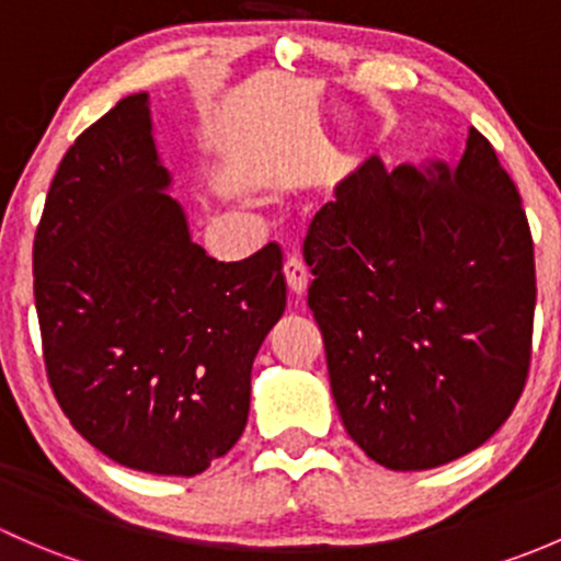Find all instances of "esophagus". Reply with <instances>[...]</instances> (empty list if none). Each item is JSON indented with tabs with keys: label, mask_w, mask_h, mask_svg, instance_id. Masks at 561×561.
<instances>
[{
	"label": "esophagus",
	"mask_w": 561,
	"mask_h": 561,
	"mask_svg": "<svg viewBox=\"0 0 561 561\" xmlns=\"http://www.w3.org/2000/svg\"><path fill=\"white\" fill-rule=\"evenodd\" d=\"M285 279H287V290H290V296L296 298V301H298V298L307 296L309 274H307V268H304V263L296 257V254H290V257L285 260Z\"/></svg>",
	"instance_id": "esophagus-1"
}]
</instances>
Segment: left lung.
I'll use <instances>...</instances> for the list:
<instances>
[{
    "mask_svg": "<svg viewBox=\"0 0 561 561\" xmlns=\"http://www.w3.org/2000/svg\"><path fill=\"white\" fill-rule=\"evenodd\" d=\"M304 257L333 401L371 461L443 467L511 417L529 371L535 249L478 129L456 165L388 173L369 160L344 175Z\"/></svg>",
    "mask_w": 561,
    "mask_h": 561,
    "instance_id": "left-lung-1",
    "label": "left lung"
}]
</instances>
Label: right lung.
I'll use <instances>...</instances> for the list:
<instances>
[{
  "label": "right lung",
  "instance_id": "obj_1",
  "mask_svg": "<svg viewBox=\"0 0 561 561\" xmlns=\"http://www.w3.org/2000/svg\"><path fill=\"white\" fill-rule=\"evenodd\" d=\"M171 184L149 94L118 100L50 181L32 265L45 371L76 432L122 467L192 478L239 443L287 287L276 244L208 257Z\"/></svg>",
  "mask_w": 561,
  "mask_h": 561
}]
</instances>
